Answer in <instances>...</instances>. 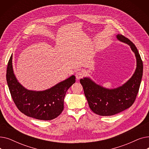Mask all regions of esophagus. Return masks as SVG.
<instances>
[{"instance_id":"1","label":"esophagus","mask_w":149,"mask_h":149,"mask_svg":"<svg viewBox=\"0 0 149 149\" xmlns=\"http://www.w3.org/2000/svg\"><path fill=\"white\" fill-rule=\"evenodd\" d=\"M84 75V73L83 71H79L77 72L75 74V77H76V79L77 80H79L80 79H81V78L83 77Z\"/></svg>"}]
</instances>
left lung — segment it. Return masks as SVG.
<instances>
[{
	"instance_id": "left-lung-1",
	"label": "left lung",
	"mask_w": 149,
	"mask_h": 149,
	"mask_svg": "<svg viewBox=\"0 0 149 149\" xmlns=\"http://www.w3.org/2000/svg\"><path fill=\"white\" fill-rule=\"evenodd\" d=\"M116 37L119 41L128 45L135 54L136 68L130 79L113 89L98 84L89 77H84L80 80L89 107L95 113L101 116L113 115L130 107L136 99L142 80L143 61L136 47L121 34L116 35Z\"/></svg>"
}]
</instances>
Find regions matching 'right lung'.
I'll return each instance as SVG.
<instances>
[{
	"label": "right lung",
	"instance_id": "right-lung-1",
	"mask_svg": "<svg viewBox=\"0 0 149 149\" xmlns=\"http://www.w3.org/2000/svg\"><path fill=\"white\" fill-rule=\"evenodd\" d=\"M13 55L8 63L6 81L12 98L19 110L28 116L40 120H51L60 115L64 108L68 89L75 82L72 75L49 89L28 90L18 81L13 68Z\"/></svg>",
	"mask_w": 149,
	"mask_h": 149
}]
</instances>
